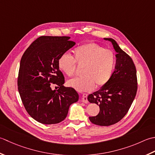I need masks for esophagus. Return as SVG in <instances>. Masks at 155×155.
<instances>
[{
  "label": "esophagus",
  "mask_w": 155,
  "mask_h": 155,
  "mask_svg": "<svg viewBox=\"0 0 155 155\" xmlns=\"http://www.w3.org/2000/svg\"><path fill=\"white\" fill-rule=\"evenodd\" d=\"M81 102H83L84 103H87L88 100H87V94H84L81 96Z\"/></svg>",
  "instance_id": "obj_1"
}]
</instances>
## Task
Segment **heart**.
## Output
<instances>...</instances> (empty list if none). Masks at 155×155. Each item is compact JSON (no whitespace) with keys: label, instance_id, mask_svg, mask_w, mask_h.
Segmentation results:
<instances>
[{"label":"heart","instance_id":"b5f03b06","mask_svg":"<svg viewBox=\"0 0 155 155\" xmlns=\"http://www.w3.org/2000/svg\"><path fill=\"white\" fill-rule=\"evenodd\" d=\"M74 57L64 53L58 59V67L66 75L75 73L77 64L84 67V76L69 79L68 86L79 91H90L102 87L110 81L116 65V56L112 51L96 43H87L75 48Z\"/></svg>","mask_w":155,"mask_h":155}]
</instances>
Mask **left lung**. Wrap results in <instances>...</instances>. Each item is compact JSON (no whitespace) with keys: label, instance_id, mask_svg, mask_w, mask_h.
Returning a JSON list of instances; mask_svg holds the SVG:
<instances>
[{"label":"left lung","instance_id":"8db88e82","mask_svg":"<svg viewBox=\"0 0 155 155\" xmlns=\"http://www.w3.org/2000/svg\"><path fill=\"white\" fill-rule=\"evenodd\" d=\"M104 40L112 43L115 51L116 62L115 70L110 81L100 89L90 94L87 100L100 107L96 116H90L93 124L110 126L122 120L127 114L137 91L136 67L132 58L111 38Z\"/></svg>","mask_w":155,"mask_h":155}]
</instances>
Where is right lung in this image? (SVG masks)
<instances>
[{
    "mask_svg": "<svg viewBox=\"0 0 155 155\" xmlns=\"http://www.w3.org/2000/svg\"><path fill=\"white\" fill-rule=\"evenodd\" d=\"M69 37L41 36L33 41L22 56L18 90L25 108L36 121L58 124L66 118L71 104L78 101L74 88L65 87L58 67L60 56L75 45ZM59 89L53 91L51 84Z\"/></svg>",
    "mask_w": 155,
    "mask_h": 155,
    "instance_id": "1",
    "label": "right lung"
}]
</instances>
